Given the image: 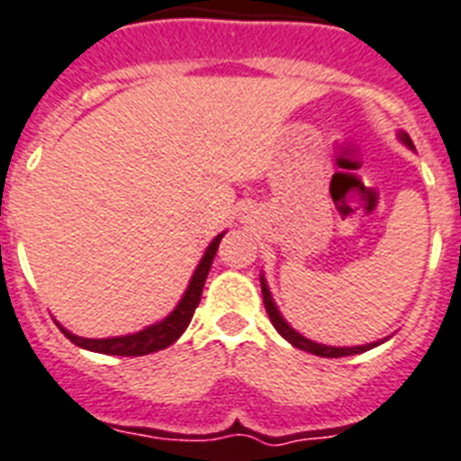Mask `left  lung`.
<instances>
[{
    "label": "left lung",
    "instance_id": "8db88e82",
    "mask_svg": "<svg viewBox=\"0 0 461 461\" xmlns=\"http://www.w3.org/2000/svg\"><path fill=\"white\" fill-rule=\"evenodd\" d=\"M398 140L402 141L407 149H412L414 151V144H412V140H410V134L400 130ZM260 289H263V303H265V310H267L269 321L275 324L276 331H279L284 339L289 340L291 346L301 348V350H305V353L320 355V357H346V355H360V353H365V350H372V348L381 346L384 340H388V339H381V340H374V343H365V346H324V343H315V340H310V339H305L303 334H298V331L291 327L289 321L284 320V315L279 312V308H276L275 298H272V294H269V286H267V279H265V275H260Z\"/></svg>",
    "mask_w": 461,
    "mask_h": 461
}]
</instances>
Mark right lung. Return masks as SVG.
Masks as SVG:
<instances>
[{
  "mask_svg": "<svg viewBox=\"0 0 461 461\" xmlns=\"http://www.w3.org/2000/svg\"><path fill=\"white\" fill-rule=\"evenodd\" d=\"M224 231L218 234L208 243L203 258L198 260L196 269H194L192 279H189V286L182 294L179 303L172 308V312L167 317H163L160 321H153L149 327H144L141 331H134V334L125 336H108V339H82V336H75L73 331H68L66 327H61L59 321V329L63 334L73 340L75 346L85 348V350H92V353L101 355H122V357H137V355H149L156 353V350H163V348L172 346L179 336L185 334V329L189 327V321L194 317V310L198 308L201 303V294H203V284L208 279V272H211L212 258L218 253V246L222 241Z\"/></svg>",
  "mask_w": 461,
  "mask_h": 461,
  "instance_id": "1",
  "label": "right lung"
}]
</instances>
